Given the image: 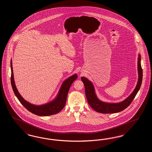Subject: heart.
<instances>
[{
  "instance_id": "heart-1",
  "label": "heart",
  "mask_w": 152,
  "mask_h": 152,
  "mask_svg": "<svg viewBox=\"0 0 152 152\" xmlns=\"http://www.w3.org/2000/svg\"><path fill=\"white\" fill-rule=\"evenodd\" d=\"M65 53H66V51H65ZM61 69H62V71H63V70H64V69H63V68H62Z\"/></svg>"
}]
</instances>
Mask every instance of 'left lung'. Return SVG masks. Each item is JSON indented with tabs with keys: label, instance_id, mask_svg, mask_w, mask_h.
Listing matches in <instances>:
<instances>
[{
	"label": "left lung",
	"instance_id": "8db88e82",
	"mask_svg": "<svg viewBox=\"0 0 152 152\" xmlns=\"http://www.w3.org/2000/svg\"><path fill=\"white\" fill-rule=\"evenodd\" d=\"M11 83L15 96L22 105L28 111L38 116H50L56 114L60 111H61V109L65 106L66 99L69 88L72 85L73 82L77 78V75L75 74L66 79L63 83L58 92V95L53 100L46 104L37 105L31 104L28 101H26L18 92V90L17 89V88L15 84L12 60H11Z\"/></svg>",
	"mask_w": 152,
	"mask_h": 152
}]
</instances>
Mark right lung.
I'll list each match as a JSON object with an SVG mask.
<instances>
[{
	"instance_id": "right-lung-1",
	"label": "right lung",
	"mask_w": 152,
	"mask_h": 152,
	"mask_svg": "<svg viewBox=\"0 0 152 152\" xmlns=\"http://www.w3.org/2000/svg\"><path fill=\"white\" fill-rule=\"evenodd\" d=\"M138 79L137 84L133 92L125 100L119 103H107L102 102L97 97L96 94L93 83L85 77H81V79L85 87L86 95L87 101L89 105L96 112L101 113H118L126 108L135 97L139 91L142 80V70L141 65V56L139 55L137 61Z\"/></svg>"
}]
</instances>
